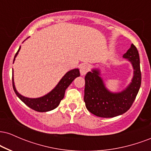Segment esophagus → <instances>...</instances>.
Here are the masks:
<instances>
[{
  "instance_id": "1",
  "label": "esophagus",
  "mask_w": 151,
  "mask_h": 151,
  "mask_svg": "<svg viewBox=\"0 0 151 151\" xmlns=\"http://www.w3.org/2000/svg\"><path fill=\"white\" fill-rule=\"evenodd\" d=\"M89 71V66H87L86 65H83L82 66H81L80 73L81 75H85V74L87 73Z\"/></svg>"
}]
</instances>
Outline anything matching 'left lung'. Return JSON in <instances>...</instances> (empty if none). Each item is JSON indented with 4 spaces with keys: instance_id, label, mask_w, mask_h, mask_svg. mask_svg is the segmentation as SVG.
<instances>
[{
    "instance_id": "left-lung-1",
    "label": "left lung",
    "mask_w": 151,
    "mask_h": 151,
    "mask_svg": "<svg viewBox=\"0 0 151 151\" xmlns=\"http://www.w3.org/2000/svg\"><path fill=\"white\" fill-rule=\"evenodd\" d=\"M124 58L131 62L134 75L130 85L121 92L111 93L106 89L99 70H93L86 74L84 101L87 110L95 116L111 118L121 115L136 99L141 84V72L139 54L134 45H131Z\"/></svg>"
}]
</instances>
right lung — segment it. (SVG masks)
Masks as SVG:
<instances>
[{"mask_svg":"<svg viewBox=\"0 0 151 151\" xmlns=\"http://www.w3.org/2000/svg\"><path fill=\"white\" fill-rule=\"evenodd\" d=\"M20 49V47L19 48L18 52L15 55V58L13 61L15 60V57L18 54L19 50ZM80 73H79V70L78 69H74V70H70L67 72V74L62 78L61 80L58 83L56 87L52 91H50L47 94L45 95L44 96L42 97L37 98V99H30L25 97V96H22L15 89L14 81H13V87L15 93H16L17 96H18L21 101L25 103L26 105L30 109H33L36 111L39 112H46L49 111L53 110L55 108L58 106L60 104V101L65 96V90L70 85L71 83L73 81V80L76 77H79Z\"/></svg>","mask_w":151,"mask_h":151,"instance_id":"add662e5","label":"right lung"}]
</instances>
